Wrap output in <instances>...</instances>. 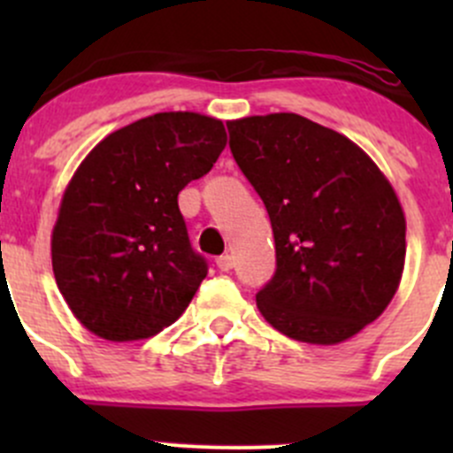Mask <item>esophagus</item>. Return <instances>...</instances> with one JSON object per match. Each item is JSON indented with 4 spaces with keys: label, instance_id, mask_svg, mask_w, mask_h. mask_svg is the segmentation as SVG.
<instances>
[{
    "label": "esophagus",
    "instance_id": "esophagus-1",
    "mask_svg": "<svg viewBox=\"0 0 453 453\" xmlns=\"http://www.w3.org/2000/svg\"><path fill=\"white\" fill-rule=\"evenodd\" d=\"M217 267L221 269V272H230V269L234 267V258H232L230 254L219 256V258H217Z\"/></svg>",
    "mask_w": 453,
    "mask_h": 453
}]
</instances>
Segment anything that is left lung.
I'll return each instance as SVG.
<instances>
[{
  "instance_id": "left-lung-1",
  "label": "left lung",
  "mask_w": 453,
  "mask_h": 453,
  "mask_svg": "<svg viewBox=\"0 0 453 453\" xmlns=\"http://www.w3.org/2000/svg\"><path fill=\"white\" fill-rule=\"evenodd\" d=\"M227 131L276 243V272L256 294L260 313L291 340H349L383 313L403 273L395 190L355 142L298 113L232 120Z\"/></svg>"
}]
</instances>
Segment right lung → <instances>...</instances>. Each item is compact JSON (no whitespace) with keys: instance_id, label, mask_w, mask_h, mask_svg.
Listing matches in <instances>:
<instances>
[{"instance_id":"1","label":"right lung","mask_w":453,"mask_h":453,"mask_svg":"<svg viewBox=\"0 0 453 453\" xmlns=\"http://www.w3.org/2000/svg\"><path fill=\"white\" fill-rule=\"evenodd\" d=\"M221 120L155 113L107 135L72 177L52 232L58 291L85 328L111 342L171 326L208 273L177 195L226 149Z\"/></svg>"}]
</instances>
